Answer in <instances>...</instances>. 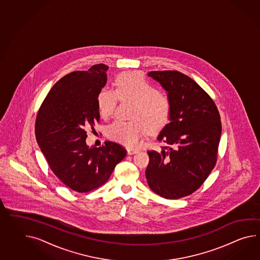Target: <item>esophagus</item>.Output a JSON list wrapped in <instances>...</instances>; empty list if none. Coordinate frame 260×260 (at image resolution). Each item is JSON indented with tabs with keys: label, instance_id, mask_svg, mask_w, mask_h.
Returning a JSON list of instances; mask_svg holds the SVG:
<instances>
[{
	"label": "esophagus",
	"instance_id": "esophagus-1",
	"mask_svg": "<svg viewBox=\"0 0 260 260\" xmlns=\"http://www.w3.org/2000/svg\"><path fill=\"white\" fill-rule=\"evenodd\" d=\"M127 152L128 155H133V154L138 152V150L134 149V148H127Z\"/></svg>",
	"mask_w": 260,
	"mask_h": 260
}]
</instances>
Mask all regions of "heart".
Here are the masks:
<instances>
[{"mask_svg": "<svg viewBox=\"0 0 260 260\" xmlns=\"http://www.w3.org/2000/svg\"><path fill=\"white\" fill-rule=\"evenodd\" d=\"M114 91L103 89L96 95L101 117L107 119L114 114L117 99L133 102L128 122L115 121L107 128V137L129 148L137 147L149 131L158 133L169 123L172 114L170 98L157 90L138 71L123 72L114 81Z\"/></svg>", "mask_w": 260, "mask_h": 260, "instance_id": "b5f03b06", "label": "heart"}]
</instances>
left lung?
Wrapping results in <instances>:
<instances>
[{"instance_id":"obj_1","label":"left lung","mask_w":260,"mask_h":260,"mask_svg":"<svg viewBox=\"0 0 260 260\" xmlns=\"http://www.w3.org/2000/svg\"><path fill=\"white\" fill-rule=\"evenodd\" d=\"M172 102L170 122L158 134L160 151H147L146 180L166 199L190 196L214 168L222 133L219 111L209 94L192 79L176 70L150 71Z\"/></svg>"}]
</instances>
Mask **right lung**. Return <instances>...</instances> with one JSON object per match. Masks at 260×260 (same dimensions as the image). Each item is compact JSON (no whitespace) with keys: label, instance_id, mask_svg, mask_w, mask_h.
<instances>
[{"label":"right lung","instance_id":"obj_1","mask_svg":"<svg viewBox=\"0 0 260 260\" xmlns=\"http://www.w3.org/2000/svg\"><path fill=\"white\" fill-rule=\"evenodd\" d=\"M108 66L73 71L51 87L38 110L36 137L51 171L71 190L88 192L111 177L127 150L114 142L101 147L86 145V128L101 115L96 95L107 82Z\"/></svg>","mask_w":260,"mask_h":260}]
</instances>
